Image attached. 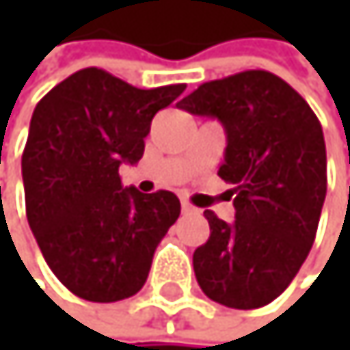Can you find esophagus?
<instances>
[{"label": "esophagus", "instance_id": "esophagus-1", "mask_svg": "<svg viewBox=\"0 0 350 350\" xmlns=\"http://www.w3.org/2000/svg\"><path fill=\"white\" fill-rule=\"evenodd\" d=\"M183 212H185V214H193V212H197V210L189 204V201H183Z\"/></svg>", "mask_w": 350, "mask_h": 350}]
</instances>
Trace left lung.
<instances>
[{
    "instance_id": "obj_1",
    "label": "left lung",
    "mask_w": 350,
    "mask_h": 350,
    "mask_svg": "<svg viewBox=\"0 0 350 350\" xmlns=\"http://www.w3.org/2000/svg\"><path fill=\"white\" fill-rule=\"evenodd\" d=\"M226 132L218 176L233 185L235 220L212 210L210 237L193 254L199 288L231 308H258L284 292L315 241L327 191L325 140L300 94L269 71L201 83L178 103Z\"/></svg>"
}]
</instances>
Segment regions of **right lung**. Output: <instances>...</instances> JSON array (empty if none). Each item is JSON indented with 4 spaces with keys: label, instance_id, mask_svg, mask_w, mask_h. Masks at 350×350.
<instances>
[{
    "label": "right lung",
    "instance_id": "right-lung-1",
    "mask_svg": "<svg viewBox=\"0 0 350 350\" xmlns=\"http://www.w3.org/2000/svg\"><path fill=\"white\" fill-rule=\"evenodd\" d=\"M185 83L140 90L88 66L37 103L23 153L27 220L60 284L90 302L134 296L180 216L172 191L124 189L119 165L138 163L157 111Z\"/></svg>",
    "mask_w": 350,
    "mask_h": 350
}]
</instances>
